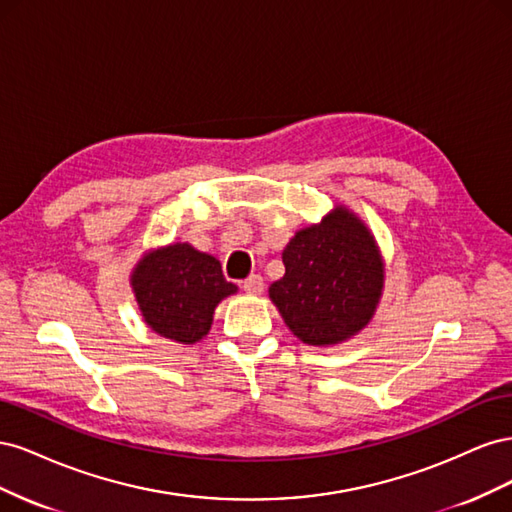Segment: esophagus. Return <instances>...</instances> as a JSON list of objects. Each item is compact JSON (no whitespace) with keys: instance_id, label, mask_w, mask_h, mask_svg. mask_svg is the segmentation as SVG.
<instances>
[{"instance_id":"1","label":"esophagus","mask_w":512,"mask_h":512,"mask_svg":"<svg viewBox=\"0 0 512 512\" xmlns=\"http://www.w3.org/2000/svg\"><path fill=\"white\" fill-rule=\"evenodd\" d=\"M241 288L247 292V294H260L262 290H265V282H262L260 275H250L247 280H243Z\"/></svg>"}]
</instances>
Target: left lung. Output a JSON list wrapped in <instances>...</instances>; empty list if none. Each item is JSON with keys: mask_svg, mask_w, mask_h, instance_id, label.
<instances>
[{"mask_svg": "<svg viewBox=\"0 0 512 512\" xmlns=\"http://www.w3.org/2000/svg\"><path fill=\"white\" fill-rule=\"evenodd\" d=\"M282 260L286 273L269 286V299L303 344H344L374 318L384 258L367 224L346 205L294 232Z\"/></svg>", "mask_w": 512, "mask_h": 512, "instance_id": "left-lung-1", "label": "left lung"}]
</instances>
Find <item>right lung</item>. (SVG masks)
<instances>
[{
	"label": "right lung",
	"instance_id": "right-lung-1",
	"mask_svg": "<svg viewBox=\"0 0 512 512\" xmlns=\"http://www.w3.org/2000/svg\"><path fill=\"white\" fill-rule=\"evenodd\" d=\"M130 286L147 327L185 346L207 337L215 307L239 290L224 280L218 258L190 243L145 252L130 273Z\"/></svg>",
	"mask_w": 512,
	"mask_h": 512
}]
</instances>
